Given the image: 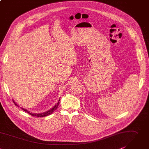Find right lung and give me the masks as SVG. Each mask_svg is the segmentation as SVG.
Wrapping results in <instances>:
<instances>
[{"label":"right lung","instance_id":"1","mask_svg":"<svg viewBox=\"0 0 149 149\" xmlns=\"http://www.w3.org/2000/svg\"><path fill=\"white\" fill-rule=\"evenodd\" d=\"M59 101H60V100H58V102L57 103V104L51 109V110H49V111H46V112H44V113H39V114H35V113H30L29 111H28L27 110H26V109H23L22 108V109L24 110V111H25L26 112H27V113H29V114H31V115H32V116H36V117H45V116H47V115H49V114H52L53 112H54V111L55 110H56L57 109V108L58 107V104H59ZM13 103L15 104V105L16 106H17L16 104V103H15V102L13 100Z\"/></svg>","mask_w":149,"mask_h":149}]
</instances>
